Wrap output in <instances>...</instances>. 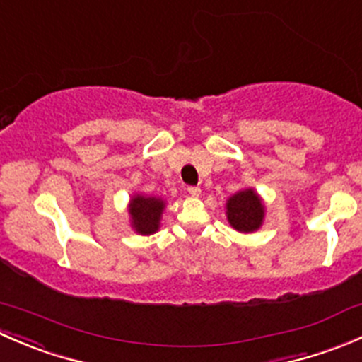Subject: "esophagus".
<instances>
[{"label": "esophagus", "instance_id": "esophagus-1", "mask_svg": "<svg viewBox=\"0 0 362 362\" xmlns=\"http://www.w3.org/2000/svg\"><path fill=\"white\" fill-rule=\"evenodd\" d=\"M187 192L191 196H194V198H198V196L202 194V189H199L198 185H191V187H187Z\"/></svg>", "mask_w": 362, "mask_h": 362}]
</instances>
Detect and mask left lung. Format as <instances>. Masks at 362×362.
<instances>
[{
  "instance_id": "left-lung-1",
  "label": "left lung",
  "mask_w": 362,
  "mask_h": 362,
  "mask_svg": "<svg viewBox=\"0 0 362 362\" xmlns=\"http://www.w3.org/2000/svg\"><path fill=\"white\" fill-rule=\"evenodd\" d=\"M226 215L236 231L254 233L264 221V204L254 189H243L228 199Z\"/></svg>"
}]
</instances>
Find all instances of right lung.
<instances>
[{"label": "right lung", "instance_id": "right-lung-1", "mask_svg": "<svg viewBox=\"0 0 362 362\" xmlns=\"http://www.w3.org/2000/svg\"><path fill=\"white\" fill-rule=\"evenodd\" d=\"M163 210L164 202L160 198L141 194L133 196L129 203L131 226L140 235H152L159 229Z\"/></svg>", "mask_w": 362, "mask_h": 362}]
</instances>
